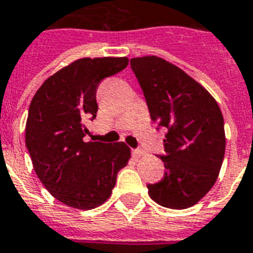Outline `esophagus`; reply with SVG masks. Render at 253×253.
<instances>
[{
    "mask_svg": "<svg viewBox=\"0 0 253 253\" xmlns=\"http://www.w3.org/2000/svg\"><path fill=\"white\" fill-rule=\"evenodd\" d=\"M132 154L136 158H140V157H142V156H145V154H146V152H145V150H142V149H133Z\"/></svg>",
    "mask_w": 253,
    "mask_h": 253,
    "instance_id": "esophagus-1",
    "label": "esophagus"
}]
</instances>
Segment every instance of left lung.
I'll use <instances>...</instances> for the list:
<instances>
[{"label":"left lung","instance_id":"1","mask_svg":"<svg viewBox=\"0 0 253 253\" xmlns=\"http://www.w3.org/2000/svg\"><path fill=\"white\" fill-rule=\"evenodd\" d=\"M144 92L150 119L168 128L161 181L148 185L149 195L168 209L194 206L216 182L226 134L218 103L181 68L158 56L130 59Z\"/></svg>","mask_w":253,"mask_h":253}]
</instances>
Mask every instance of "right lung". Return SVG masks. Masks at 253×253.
Here are the masks:
<instances>
[{"instance_id":"right-lung-1","label":"right lung","mask_w":253,"mask_h":253,"mask_svg":"<svg viewBox=\"0 0 253 253\" xmlns=\"http://www.w3.org/2000/svg\"><path fill=\"white\" fill-rule=\"evenodd\" d=\"M128 58H83L68 64L35 92L25 140L33 166L52 197L79 210L103 205L130 149L124 142L85 141L87 121L97 112L100 82L123 71Z\"/></svg>"}]
</instances>
